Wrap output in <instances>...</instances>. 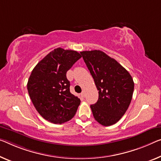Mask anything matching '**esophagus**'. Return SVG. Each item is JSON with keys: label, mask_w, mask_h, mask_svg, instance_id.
<instances>
[{"label": "esophagus", "mask_w": 161, "mask_h": 161, "mask_svg": "<svg viewBox=\"0 0 161 161\" xmlns=\"http://www.w3.org/2000/svg\"><path fill=\"white\" fill-rule=\"evenodd\" d=\"M85 96H86V94H85V91H83V92L81 93V96H82L83 98H84V97H85Z\"/></svg>", "instance_id": "obj_1"}]
</instances>
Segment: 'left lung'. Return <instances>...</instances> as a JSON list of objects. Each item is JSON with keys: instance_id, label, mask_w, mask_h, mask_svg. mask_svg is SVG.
<instances>
[{"instance_id": "1", "label": "left lung", "mask_w": 161, "mask_h": 161, "mask_svg": "<svg viewBox=\"0 0 161 161\" xmlns=\"http://www.w3.org/2000/svg\"><path fill=\"white\" fill-rule=\"evenodd\" d=\"M80 55L98 91L97 102L91 105L93 117L101 125H114L130 104L134 91L132 76L102 51H83Z\"/></svg>"}]
</instances>
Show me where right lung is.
Instances as JSON below:
<instances>
[{
  "label": "right lung",
  "mask_w": 161,
  "mask_h": 161,
  "mask_svg": "<svg viewBox=\"0 0 161 161\" xmlns=\"http://www.w3.org/2000/svg\"><path fill=\"white\" fill-rule=\"evenodd\" d=\"M80 58L76 51L55 49L39 62L29 76L27 89L31 100L49 122L61 125L77 112L80 100L70 93L66 73Z\"/></svg>",
  "instance_id": "1"
}]
</instances>
